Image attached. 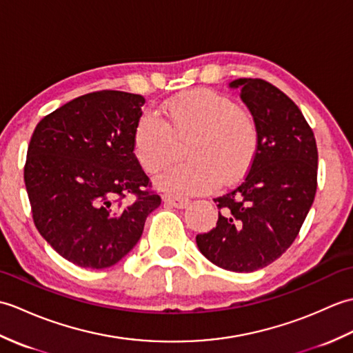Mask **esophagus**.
<instances>
[{
    "label": "esophagus",
    "instance_id": "obj_1",
    "mask_svg": "<svg viewBox=\"0 0 353 353\" xmlns=\"http://www.w3.org/2000/svg\"><path fill=\"white\" fill-rule=\"evenodd\" d=\"M163 202L169 203L170 207L175 208H185L189 205V199L187 198H181V196H175V194H163Z\"/></svg>",
    "mask_w": 353,
    "mask_h": 353
}]
</instances>
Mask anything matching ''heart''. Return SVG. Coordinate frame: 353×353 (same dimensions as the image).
Instances as JSON below:
<instances>
[{
	"label": "heart",
	"mask_w": 353,
	"mask_h": 353,
	"mask_svg": "<svg viewBox=\"0 0 353 353\" xmlns=\"http://www.w3.org/2000/svg\"><path fill=\"white\" fill-rule=\"evenodd\" d=\"M163 121L145 114L132 131V152L148 174L174 161L178 143L189 160L155 179L159 189L199 194L228 185L246 174L258 151V125L246 108L211 89H193L161 105Z\"/></svg>",
	"instance_id": "heart-1"
}]
</instances>
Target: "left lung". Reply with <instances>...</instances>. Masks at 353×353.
Segmentation results:
<instances>
[{"label": "left lung", "mask_w": 353, "mask_h": 353, "mask_svg": "<svg viewBox=\"0 0 353 353\" xmlns=\"http://www.w3.org/2000/svg\"><path fill=\"white\" fill-rule=\"evenodd\" d=\"M230 88L254 116L258 151L236 189L214 199L216 228L198 234L196 245L213 264L255 272L292 246L317 189V145L302 112L284 92L260 78H239Z\"/></svg>", "instance_id": "8db88e82"}]
</instances>
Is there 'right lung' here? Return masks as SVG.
Wrapping results in <instances>:
<instances>
[{
    "label": "right lung",
    "instance_id": "obj_1",
    "mask_svg": "<svg viewBox=\"0 0 353 353\" xmlns=\"http://www.w3.org/2000/svg\"><path fill=\"white\" fill-rule=\"evenodd\" d=\"M143 104L134 93H88L45 116L31 136L23 181L34 225L80 268L105 269L122 260L161 203L132 152Z\"/></svg>",
    "mask_w": 353,
    "mask_h": 353
}]
</instances>
